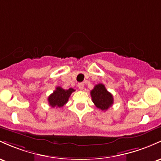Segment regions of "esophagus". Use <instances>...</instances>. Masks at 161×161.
Instances as JSON below:
<instances>
[{"instance_id":"esophagus-1","label":"esophagus","mask_w":161,"mask_h":161,"mask_svg":"<svg viewBox=\"0 0 161 161\" xmlns=\"http://www.w3.org/2000/svg\"><path fill=\"white\" fill-rule=\"evenodd\" d=\"M78 87H79V89L82 90L84 88V83H82V82H79V83H78Z\"/></svg>"}]
</instances>
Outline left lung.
Listing matches in <instances>:
<instances>
[{"mask_svg": "<svg viewBox=\"0 0 161 161\" xmlns=\"http://www.w3.org/2000/svg\"><path fill=\"white\" fill-rule=\"evenodd\" d=\"M90 94L93 103L102 111L108 110L114 102L112 95L107 91L105 86L102 83L96 85L90 92Z\"/></svg>", "mask_w": 161, "mask_h": 161, "instance_id": "1", "label": "left lung"}]
</instances>
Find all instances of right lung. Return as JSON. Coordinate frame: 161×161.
Listing matches in <instances>:
<instances>
[{"label":"right lung","instance_id":"1","mask_svg":"<svg viewBox=\"0 0 161 161\" xmlns=\"http://www.w3.org/2000/svg\"><path fill=\"white\" fill-rule=\"evenodd\" d=\"M75 89L69 88V89H63V88L56 87L53 92L48 97V102L51 107L61 108L66 105L68 102L69 98Z\"/></svg>","mask_w":161,"mask_h":161}]
</instances>
